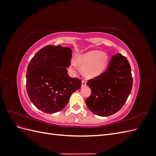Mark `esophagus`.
I'll use <instances>...</instances> for the list:
<instances>
[{"mask_svg":"<svg viewBox=\"0 0 156 156\" xmlns=\"http://www.w3.org/2000/svg\"><path fill=\"white\" fill-rule=\"evenodd\" d=\"M87 85V82L85 81H82V87H85Z\"/></svg>","mask_w":156,"mask_h":156,"instance_id":"esophagus-1","label":"esophagus"}]
</instances>
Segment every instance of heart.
I'll return each instance as SVG.
<instances>
[{"instance_id":"obj_1","label":"heart","mask_w":156,"mask_h":156,"mask_svg":"<svg viewBox=\"0 0 156 156\" xmlns=\"http://www.w3.org/2000/svg\"><path fill=\"white\" fill-rule=\"evenodd\" d=\"M108 55L105 52L99 50H92L83 55H79L76 62L72 60L70 68L75 71L77 69V65L82 68L84 76L92 79L100 75L107 66Z\"/></svg>"}]
</instances>
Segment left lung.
<instances>
[{"label":"left lung","mask_w":156,"mask_h":156,"mask_svg":"<svg viewBox=\"0 0 156 156\" xmlns=\"http://www.w3.org/2000/svg\"><path fill=\"white\" fill-rule=\"evenodd\" d=\"M87 85L92 93L85 102L90 111L100 116L115 114L124 105L133 85L128 60L121 54L114 55L105 72L89 80Z\"/></svg>","instance_id":"obj_1"}]
</instances>
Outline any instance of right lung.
Returning <instances> with one entry per match:
<instances>
[{
  "mask_svg": "<svg viewBox=\"0 0 156 156\" xmlns=\"http://www.w3.org/2000/svg\"><path fill=\"white\" fill-rule=\"evenodd\" d=\"M72 52L69 47L49 45L30 61L27 91L31 102L40 111L52 114L62 110L71 95L81 88V80L68 73Z\"/></svg>",
  "mask_w": 156,
  "mask_h": 156,
  "instance_id": "1",
  "label": "right lung"
}]
</instances>
